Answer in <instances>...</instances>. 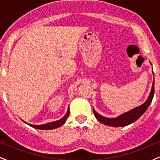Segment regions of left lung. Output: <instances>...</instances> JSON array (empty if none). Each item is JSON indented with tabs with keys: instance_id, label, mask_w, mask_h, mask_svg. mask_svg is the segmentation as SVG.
<instances>
[{
	"instance_id": "1",
	"label": "left lung",
	"mask_w": 160,
	"mask_h": 160,
	"mask_svg": "<svg viewBox=\"0 0 160 160\" xmlns=\"http://www.w3.org/2000/svg\"><path fill=\"white\" fill-rule=\"evenodd\" d=\"M154 95V82H153V86H152V89L150 92L149 97L147 99L146 102L144 104H141L139 107H137L131 111L126 112L123 114L120 115V117H116V118H106V117H102V116L99 115L98 113L95 112V110H93V113H94L95 117L99 122H102V123L108 125L110 126H113V127H120V126H126L132 123L135 122L138 119L140 118L141 115L147 111L150 104H151L152 100H153Z\"/></svg>"
}]
</instances>
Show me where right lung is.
Wrapping results in <instances>:
<instances>
[{
	"mask_svg": "<svg viewBox=\"0 0 160 160\" xmlns=\"http://www.w3.org/2000/svg\"><path fill=\"white\" fill-rule=\"evenodd\" d=\"M69 113H70V111H69V108H68V110L67 113H66V114L65 115V117H64L62 119H61V120L55 121V122H49V123H47V124L40 125V126H34V125H32V124H28V125L33 128H38V129H41V130L53 129V128H56L59 127V126H62V125L65 123V121L67 120L68 117Z\"/></svg>",
	"mask_w": 160,
	"mask_h": 160,
	"instance_id": "obj_1",
	"label": "right lung"
}]
</instances>
